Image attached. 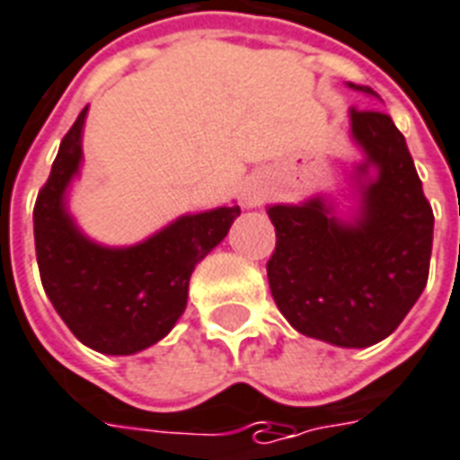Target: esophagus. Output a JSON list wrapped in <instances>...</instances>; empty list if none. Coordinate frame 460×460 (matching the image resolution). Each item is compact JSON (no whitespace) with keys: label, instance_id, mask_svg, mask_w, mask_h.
Instances as JSON below:
<instances>
[{"label":"esophagus","instance_id":"34e87169","mask_svg":"<svg viewBox=\"0 0 460 460\" xmlns=\"http://www.w3.org/2000/svg\"><path fill=\"white\" fill-rule=\"evenodd\" d=\"M261 201H264V191H261V189H257V186H244L243 203L247 208H254V206H259Z\"/></svg>","mask_w":460,"mask_h":460}]
</instances>
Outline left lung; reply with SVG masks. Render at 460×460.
<instances>
[{
	"mask_svg": "<svg viewBox=\"0 0 460 460\" xmlns=\"http://www.w3.org/2000/svg\"><path fill=\"white\" fill-rule=\"evenodd\" d=\"M354 86V84H351ZM378 96L371 86H354ZM351 133L366 152L361 216L340 223L323 201L271 206L276 247L269 288L283 317L305 337L371 347L398 330L429 279L434 213L405 136L381 109H351Z\"/></svg>",
	"mask_w": 460,
	"mask_h": 460,
	"instance_id": "left-lung-1",
	"label": "left lung"
}]
</instances>
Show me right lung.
Segmentation results:
<instances>
[{
    "label": "right lung",
    "instance_id": "obj_1",
    "mask_svg": "<svg viewBox=\"0 0 460 460\" xmlns=\"http://www.w3.org/2000/svg\"><path fill=\"white\" fill-rule=\"evenodd\" d=\"M86 109L65 133L38 191L33 234L48 298L82 344L136 354L160 341L186 308L193 267L227 234L240 206L179 217L147 243L106 250L82 237L62 196L82 160Z\"/></svg>",
    "mask_w": 460,
    "mask_h": 460
}]
</instances>
